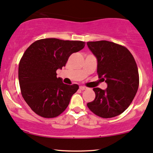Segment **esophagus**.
<instances>
[{
  "instance_id": "esophagus-1",
  "label": "esophagus",
  "mask_w": 153,
  "mask_h": 153,
  "mask_svg": "<svg viewBox=\"0 0 153 153\" xmlns=\"http://www.w3.org/2000/svg\"><path fill=\"white\" fill-rule=\"evenodd\" d=\"M80 89L81 90H87V88L86 87H85V86H80Z\"/></svg>"
}]
</instances>
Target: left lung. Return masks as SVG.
Masks as SVG:
<instances>
[{
    "mask_svg": "<svg viewBox=\"0 0 153 153\" xmlns=\"http://www.w3.org/2000/svg\"><path fill=\"white\" fill-rule=\"evenodd\" d=\"M97 60L99 78L107 84L106 90L94 88L95 99L87 104L94 114L112 118L129 107L139 85L138 67L133 55L125 46L108 41L87 42Z\"/></svg>",
    "mask_w": 153,
    "mask_h": 153,
    "instance_id": "left-lung-1",
    "label": "left lung"
}]
</instances>
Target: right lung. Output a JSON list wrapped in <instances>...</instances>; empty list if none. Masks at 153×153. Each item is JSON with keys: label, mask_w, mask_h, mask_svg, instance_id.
I'll return each instance as SVG.
<instances>
[{"label": "right lung", "mask_w": 153, "mask_h": 153, "mask_svg": "<svg viewBox=\"0 0 153 153\" xmlns=\"http://www.w3.org/2000/svg\"><path fill=\"white\" fill-rule=\"evenodd\" d=\"M85 45L84 42L49 38L34 42L25 51L19 63V83L22 97L36 114L56 117L68 106L79 86L64 84L56 71Z\"/></svg>", "instance_id": "right-lung-1"}]
</instances>
